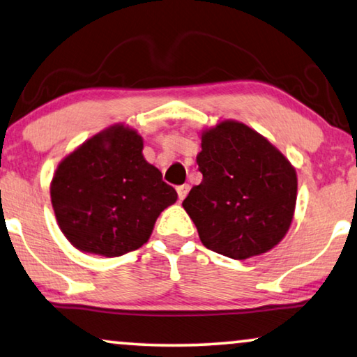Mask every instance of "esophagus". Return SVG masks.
<instances>
[{
  "instance_id": "1",
  "label": "esophagus",
  "mask_w": 357,
  "mask_h": 357,
  "mask_svg": "<svg viewBox=\"0 0 357 357\" xmlns=\"http://www.w3.org/2000/svg\"><path fill=\"white\" fill-rule=\"evenodd\" d=\"M189 190H190V185H189V184L178 185V188H176V192H178V197H179V200H184V199H185V195L189 194Z\"/></svg>"
}]
</instances>
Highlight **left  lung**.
<instances>
[{
	"instance_id": "8db88e82",
	"label": "left lung",
	"mask_w": 357,
	"mask_h": 357,
	"mask_svg": "<svg viewBox=\"0 0 357 357\" xmlns=\"http://www.w3.org/2000/svg\"><path fill=\"white\" fill-rule=\"evenodd\" d=\"M197 163L203 179L183 206L203 246L243 260L278 245L297 200L289 160L245 123L225 121L203 132Z\"/></svg>"
}]
</instances>
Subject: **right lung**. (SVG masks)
I'll return each instance as SVG.
<instances>
[{"instance_id":"right-lung-1","label":"right lung","mask_w":357,"mask_h":357,"mask_svg":"<svg viewBox=\"0 0 357 357\" xmlns=\"http://www.w3.org/2000/svg\"><path fill=\"white\" fill-rule=\"evenodd\" d=\"M135 130L114 126L86 141L56 168L50 199L56 222L75 248L119 257L149 240L163 209L178 199L144 160Z\"/></svg>"}]
</instances>
